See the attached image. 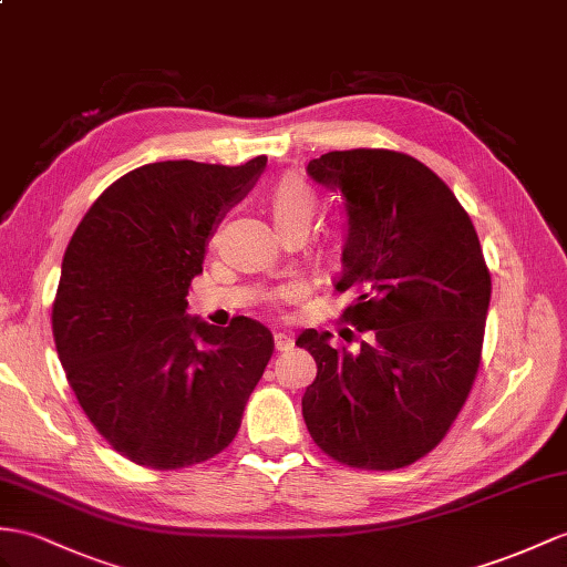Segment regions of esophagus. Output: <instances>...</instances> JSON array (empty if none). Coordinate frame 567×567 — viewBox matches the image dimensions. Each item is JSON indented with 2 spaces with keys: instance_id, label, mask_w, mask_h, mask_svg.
I'll list each match as a JSON object with an SVG mask.
<instances>
[{
  "instance_id": "obj_1",
  "label": "esophagus",
  "mask_w": 567,
  "mask_h": 567,
  "mask_svg": "<svg viewBox=\"0 0 567 567\" xmlns=\"http://www.w3.org/2000/svg\"><path fill=\"white\" fill-rule=\"evenodd\" d=\"M274 349L276 351H291L293 349V339L288 334H274Z\"/></svg>"
}]
</instances>
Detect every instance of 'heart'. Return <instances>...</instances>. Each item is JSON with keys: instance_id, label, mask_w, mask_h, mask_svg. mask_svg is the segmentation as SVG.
Masks as SVG:
<instances>
[{"instance_id": "1", "label": "heart", "mask_w": 567, "mask_h": 567, "mask_svg": "<svg viewBox=\"0 0 567 567\" xmlns=\"http://www.w3.org/2000/svg\"><path fill=\"white\" fill-rule=\"evenodd\" d=\"M271 214L279 230L302 228L308 230L310 220L317 212V195L312 187L296 175L284 177L279 185L271 189Z\"/></svg>"}]
</instances>
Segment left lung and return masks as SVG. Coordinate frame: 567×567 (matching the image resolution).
<instances>
[{"mask_svg": "<svg viewBox=\"0 0 567 567\" xmlns=\"http://www.w3.org/2000/svg\"><path fill=\"white\" fill-rule=\"evenodd\" d=\"M308 175L339 189L349 233L334 288L353 293L343 320L353 351L329 331L296 339L317 363L302 419L324 454L372 472L435 450L472 392L491 274L472 218L427 165L399 151H329Z\"/></svg>", "mask_w": 567, "mask_h": 567, "instance_id": "8db88e82", "label": "left lung"}]
</instances>
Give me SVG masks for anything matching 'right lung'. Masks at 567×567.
I'll use <instances>...</instances> for the list:
<instances>
[{"label":"right lung","instance_id":"obj_1","mask_svg":"<svg viewBox=\"0 0 567 567\" xmlns=\"http://www.w3.org/2000/svg\"><path fill=\"white\" fill-rule=\"evenodd\" d=\"M265 165H142L93 202L66 245L54 347L95 431L134 464L168 472L224 452L274 353L250 317L214 327L185 312L214 228Z\"/></svg>","mask_w":567,"mask_h":567}]
</instances>
